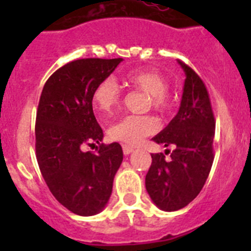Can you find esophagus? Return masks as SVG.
Returning <instances> with one entry per match:
<instances>
[{
  "label": "esophagus",
  "instance_id": "1",
  "mask_svg": "<svg viewBox=\"0 0 251 251\" xmlns=\"http://www.w3.org/2000/svg\"><path fill=\"white\" fill-rule=\"evenodd\" d=\"M122 147H123V153H124V154H129V153L133 152V147H132V146L123 145V146H122Z\"/></svg>",
  "mask_w": 251,
  "mask_h": 251
}]
</instances>
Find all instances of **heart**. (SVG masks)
I'll return each instance as SVG.
<instances>
[{
  "label": "heart",
  "instance_id": "obj_1",
  "mask_svg": "<svg viewBox=\"0 0 251 251\" xmlns=\"http://www.w3.org/2000/svg\"><path fill=\"white\" fill-rule=\"evenodd\" d=\"M124 83L133 89L141 90L150 97L148 106L159 113H166L172 106V99L168 93V83L159 73L150 69H141L128 73ZM121 101V89L112 77L99 81L93 90L92 104L95 113L100 117L112 114ZM157 130V122L150 115H127L109 128V137L113 141L126 145H139L146 137Z\"/></svg>",
  "mask_w": 251,
  "mask_h": 251
}]
</instances>
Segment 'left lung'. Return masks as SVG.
Segmentation results:
<instances>
[{
	"label": "left lung",
	"mask_w": 251,
	"mask_h": 251,
	"mask_svg": "<svg viewBox=\"0 0 251 251\" xmlns=\"http://www.w3.org/2000/svg\"><path fill=\"white\" fill-rule=\"evenodd\" d=\"M186 74L178 113L153 141L174 146L171 157L154 153L146 175V188L163 211L185 207L200 194L214 162L215 118L205 84L196 73L178 61ZM170 152L167 150L166 154Z\"/></svg>",
	"instance_id": "obj_1"
}]
</instances>
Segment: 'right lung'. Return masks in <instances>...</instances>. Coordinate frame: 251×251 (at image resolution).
Here are the masks:
<instances>
[{
  "label": "right lung",
  "mask_w": 251,
  "mask_h": 251,
  "mask_svg": "<svg viewBox=\"0 0 251 251\" xmlns=\"http://www.w3.org/2000/svg\"><path fill=\"white\" fill-rule=\"evenodd\" d=\"M122 60L77 59L48 79L36 112L35 137L40 171L51 194L69 211L92 216L105 207L123 161L119 143H100L103 129L93 113L92 94ZM98 143L97 153L82 147Z\"/></svg>",
  "instance_id": "add662e5"
}]
</instances>
